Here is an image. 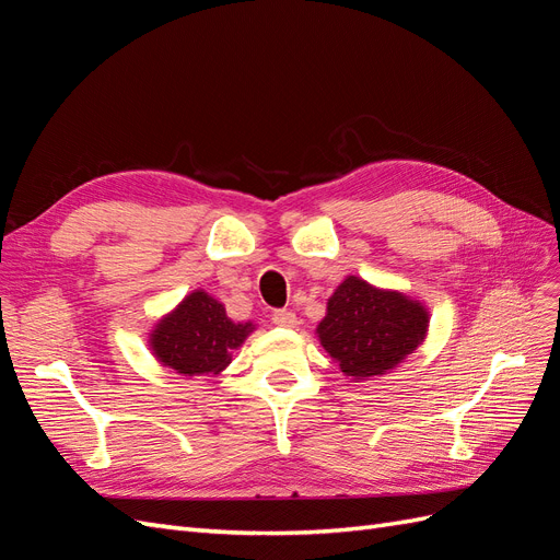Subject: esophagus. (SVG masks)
I'll return each instance as SVG.
<instances>
[{"mask_svg":"<svg viewBox=\"0 0 560 560\" xmlns=\"http://www.w3.org/2000/svg\"><path fill=\"white\" fill-rule=\"evenodd\" d=\"M270 319H273V325H278V327H294L296 325V315L292 311H276Z\"/></svg>","mask_w":560,"mask_h":560,"instance_id":"esophagus-1","label":"esophagus"}]
</instances>
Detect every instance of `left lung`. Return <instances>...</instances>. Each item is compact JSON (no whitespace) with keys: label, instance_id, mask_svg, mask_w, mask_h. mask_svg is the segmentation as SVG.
<instances>
[{"label":"left lung","instance_id":"1","mask_svg":"<svg viewBox=\"0 0 560 560\" xmlns=\"http://www.w3.org/2000/svg\"><path fill=\"white\" fill-rule=\"evenodd\" d=\"M430 327L425 303L348 276L327 301L315 329L319 346L350 381H371L399 366Z\"/></svg>","mask_w":560,"mask_h":560}]
</instances>
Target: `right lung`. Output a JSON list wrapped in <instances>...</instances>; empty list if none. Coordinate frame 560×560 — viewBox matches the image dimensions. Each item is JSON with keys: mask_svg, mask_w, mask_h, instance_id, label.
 <instances>
[{"mask_svg": "<svg viewBox=\"0 0 560 560\" xmlns=\"http://www.w3.org/2000/svg\"><path fill=\"white\" fill-rule=\"evenodd\" d=\"M254 329L252 322H233L224 303L206 290H194L149 331V350L179 376L222 374L231 364L233 350H238Z\"/></svg>", "mask_w": 560, "mask_h": 560, "instance_id": "1", "label": "right lung"}]
</instances>
